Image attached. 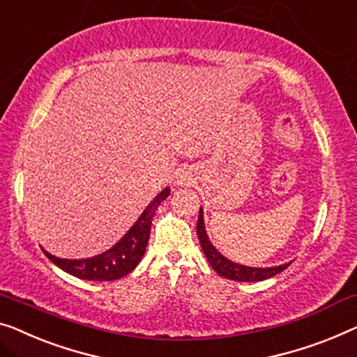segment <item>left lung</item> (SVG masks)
Instances as JSON below:
<instances>
[{
	"label": "left lung",
	"instance_id": "left-lung-1",
	"mask_svg": "<svg viewBox=\"0 0 357 357\" xmlns=\"http://www.w3.org/2000/svg\"><path fill=\"white\" fill-rule=\"evenodd\" d=\"M197 236H199L200 247L204 250L205 257L208 259L211 268L215 269L221 278H226L229 280H237V282L266 280L269 278H274L275 274L282 273V271L290 266V263H285L280 266H273V268H252V266H243L227 259L225 255H221L215 247H213L208 236H206L205 222H204V210L202 208L199 211V221H197Z\"/></svg>",
	"mask_w": 357,
	"mask_h": 357
}]
</instances>
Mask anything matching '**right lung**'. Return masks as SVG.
Listing matches in <instances>:
<instances>
[{
    "label": "right lung",
    "mask_w": 357,
    "mask_h": 357,
    "mask_svg": "<svg viewBox=\"0 0 357 357\" xmlns=\"http://www.w3.org/2000/svg\"><path fill=\"white\" fill-rule=\"evenodd\" d=\"M169 195V188H165L151 204L146 206V210L141 213L137 221L130 227L123 237L109 248L107 252L98 255L91 258L82 259H67L59 258L54 255L47 253L45 248H41L47 258L56 266H59L62 271H66L70 275H75L83 280H116L123 275L130 274L132 269L139 264L141 258L144 257L146 247L151 236V225L158 205Z\"/></svg>",
    "instance_id": "1"
}]
</instances>
